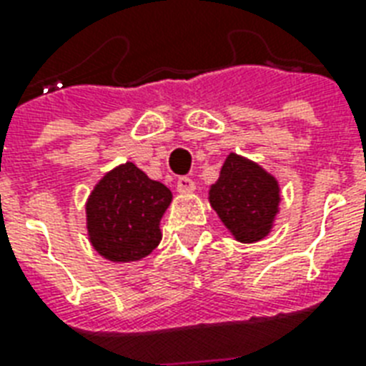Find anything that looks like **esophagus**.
<instances>
[{"label": "esophagus", "instance_id": "obj_1", "mask_svg": "<svg viewBox=\"0 0 366 366\" xmlns=\"http://www.w3.org/2000/svg\"><path fill=\"white\" fill-rule=\"evenodd\" d=\"M177 189L180 194H192L195 189V182L188 177H180L177 180Z\"/></svg>", "mask_w": 366, "mask_h": 366}]
</instances>
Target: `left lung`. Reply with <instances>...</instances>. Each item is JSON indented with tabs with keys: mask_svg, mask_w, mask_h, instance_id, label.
<instances>
[{
	"mask_svg": "<svg viewBox=\"0 0 366 366\" xmlns=\"http://www.w3.org/2000/svg\"><path fill=\"white\" fill-rule=\"evenodd\" d=\"M209 201L229 234L241 243L264 239L279 212V182L258 163L229 154Z\"/></svg>",
	"mask_w": 366,
	"mask_h": 366,
	"instance_id": "left-lung-1",
	"label": "left lung"
}]
</instances>
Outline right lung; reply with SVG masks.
<instances>
[{
    "instance_id": "obj_1",
    "label": "right lung",
    "mask_w": 366,
    "mask_h": 366,
    "mask_svg": "<svg viewBox=\"0 0 366 366\" xmlns=\"http://www.w3.org/2000/svg\"><path fill=\"white\" fill-rule=\"evenodd\" d=\"M171 201L165 184L148 178L131 161L123 163L106 172L89 195V241L112 262L142 260L159 244L161 217Z\"/></svg>"
}]
</instances>
